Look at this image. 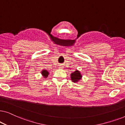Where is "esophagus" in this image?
<instances>
[{"instance_id":"obj_1","label":"esophagus","mask_w":125,"mask_h":125,"mask_svg":"<svg viewBox=\"0 0 125 125\" xmlns=\"http://www.w3.org/2000/svg\"><path fill=\"white\" fill-rule=\"evenodd\" d=\"M60 68H63V66H62V65H60Z\"/></svg>"}]
</instances>
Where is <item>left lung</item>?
<instances>
[{
	"label": "left lung",
	"instance_id": "8db88e82",
	"mask_svg": "<svg viewBox=\"0 0 125 125\" xmlns=\"http://www.w3.org/2000/svg\"><path fill=\"white\" fill-rule=\"evenodd\" d=\"M82 77H83V76L78 70H76L74 72L71 74V79L72 82L74 83H78L81 80Z\"/></svg>",
	"mask_w": 125,
	"mask_h": 125
}]
</instances>
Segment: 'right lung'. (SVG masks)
<instances>
[{
    "label": "right lung",
    "mask_w": 125,
    "mask_h": 125,
    "mask_svg": "<svg viewBox=\"0 0 125 125\" xmlns=\"http://www.w3.org/2000/svg\"><path fill=\"white\" fill-rule=\"evenodd\" d=\"M41 74H42V76H43L44 78H46L48 77V76L49 73V72L47 71L46 69H43L42 70V72H41Z\"/></svg>",
    "instance_id": "1"
}]
</instances>
